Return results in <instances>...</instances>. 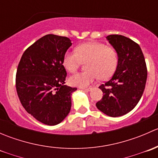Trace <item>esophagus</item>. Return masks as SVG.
Wrapping results in <instances>:
<instances>
[{
    "label": "esophagus",
    "mask_w": 158,
    "mask_h": 158,
    "mask_svg": "<svg viewBox=\"0 0 158 158\" xmlns=\"http://www.w3.org/2000/svg\"><path fill=\"white\" fill-rule=\"evenodd\" d=\"M79 89H82V90L87 91V92H88V91H91V90H92V88H84V87H79Z\"/></svg>",
    "instance_id": "1"
}]
</instances>
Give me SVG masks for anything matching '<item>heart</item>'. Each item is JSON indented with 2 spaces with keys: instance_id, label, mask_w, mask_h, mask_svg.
Wrapping results in <instances>:
<instances>
[{
  "instance_id": "obj_1",
  "label": "heart",
  "mask_w": 158,
  "mask_h": 158,
  "mask_svg": "<svg viewBox=\"0 0 158 158\" xmlns=\"http://www.w3.org/2000/svg\"><path fill=\"white\" fill-rule=\"evenodd\" d=\"M82 62H86V70L75 73L69 79L74 86L87 87L98 77L109 79L117 69L118 56L115 49L98 42L80 44L75 50L66 51L63 56V66L70 73L76 71Z\"/></svg>"
}]
</instances>
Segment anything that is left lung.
Returning a JSON list of instances; mask_svg holds the SVG:
<instances>
[{
  "label": "left lung",
  "mask_w": 158,
  "mask_h": 158,
  "mask_svg": "<svg viewBox=\"0 0 158 158\" xmlns=\"http://www.w3.org/2000/svg\"><path fill=\"white\" fill-rule=\"evenodd\" d=\"M118 56L112 77L99 86L103 96L96 107L111 117L131 111L141 99L145 88L148 70L144 54L137 43L122 35L106 36Z\"/></svg>",
  "instance_id": "8db88e82"
}]
</instances>
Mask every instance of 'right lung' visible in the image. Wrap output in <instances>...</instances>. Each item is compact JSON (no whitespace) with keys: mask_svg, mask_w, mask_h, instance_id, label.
Instances as JSON below:
<instances>
[{"mask_svg":"<svg viewBox=\"0 0 158 158\" xmlns=\"http://www.w3.org/2000/svg\"><path fill=\"white\" fill-rule=\"evenodd\" d=\"M72 46L66 36L47 34L22 55L16 74L20 103L29 114L47 125L60 123L71 109V95L76 88L64 85L63 56Z\"/></svg>","mask_w":158,"mask_h":158,"instance_id":"obj_1","label":"right lung"}]
</instances>
